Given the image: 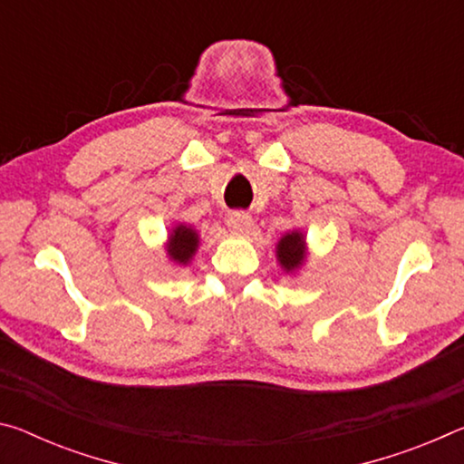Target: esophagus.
I'll return each instance as SVG.
<instances>
[{"mask_svg": "<svg viewBox=\"0 0 464 464\" xmlns=\"http://www.w3.org/2000/svg\"><path fill=\"white\" fill-rule=\"evenodd\" d=\"M254 225V218H251L249 213H243V210H235L229 217H227V227L235 233H246L251 229Z\"/></svg>", "mask_w": 464, "mask_h": 464, "instance_id": "1", "label": "esophagus"}]
</instances>
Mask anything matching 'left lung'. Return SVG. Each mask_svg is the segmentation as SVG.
Listing matches in <instances>:
<instances>
[{
    "label": "left lung",
    "instance_id": "1",
    "mask_svg": "<svg viewBox=\"0 0 464 464\" xmlns=\"http://www.w3.org/2000/svg\"><path fill=\"white\" fill-rule=\"evenodd\" d=\"M303 251H304V241L301 233H288L278 243V260L285 266L286 270H295L298 264L303 262Z\"/></svg>",
    "mask_w": 464,
    "mask_h": 464
}]
</instances>
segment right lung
<instances>
[{"label":"right lung","mask_w":464,"mask_h":464,"mask_svg":"<svg viewBox=\"0 0 464 464\" xmlns=\"http://www.w3.org/2000/svg\"><path fill=\"white\" fill-rule=\"evenodd\" d=\"M196 246H198V235L192 229H188V227L179 225L174 229V235L169 237L168 251L176 262L186 264L196 251Z\"/></svg>","instance_id":"1"}]
</instances>
